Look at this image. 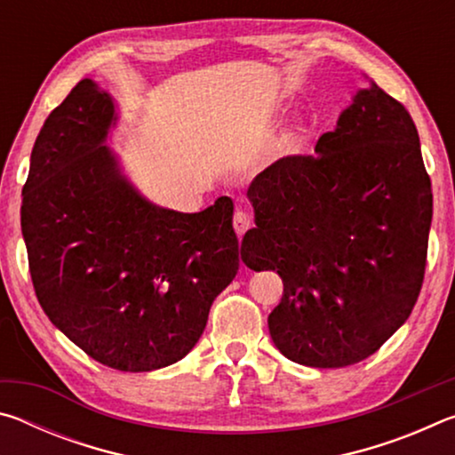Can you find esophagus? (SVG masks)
<instances>
[{
  "label": "esophagus",
  "mask_w": 455,
  "mask_h": 455,
  "mask_svg": "<svg viewBox=\"0 0 455 455\" xmlns=\"http://www.w3.org/2000/svg\"><path fill=\"white\" fill-rule=\"evenodd\" d=\"M233 227H235V230H236V235H238V236H243V235L246 233V230L251 228V217H249V214H246L244 211L238 209V211L235 212Z\"/></svg>",
  "instance_id": "esophagus-1"
}]
</instances>
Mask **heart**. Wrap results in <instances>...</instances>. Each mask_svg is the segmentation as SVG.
Segmentation results:
<instances>
[{
  "label": "heart",
  "mask_w": 455,
  "mask_h": 455,
  "mask_svg": "<svg viewBox=\"0 0 455 455\" xmlns=\"http://www.w3.org/2000/svg\"><path fill=\"white\" fill-rule=\"evenodd\" d=\"M299 144H301V128L295 126L281 136L279 144H276V152H279L281 156H287V154L299 148Z\"/></svg>",
  "instance_id": "1"
}]
</instances>
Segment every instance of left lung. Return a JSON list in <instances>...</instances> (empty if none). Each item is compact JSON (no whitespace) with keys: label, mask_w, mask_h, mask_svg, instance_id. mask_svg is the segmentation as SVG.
<instances>
[{"label":"left lung","mask_w":455,"mask_h":455,"mask_svg":"<svg viewBox=\"0 0 455 455\" xmlns=\"http://www.w3.org/2000/svg\"><path fill=\"white\" fill-rule=\"evenodd\" d=\"M257 228L243 263L283 279L273 343L309 367H347L381 347L418 301L431 180L410 112L377 84L357 92L315 154L284 156L251 182Z\"/></svg>","instance_id":"8db88e82"}]
</instances>
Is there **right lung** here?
Wrapping results in <instances>:
<instances>
[{"instance_id":"1","label":"right lung","mask_w":455,"mask_h":455,"mask_svg":"<svg viewBox=\"0 0 455 455\" xmlns=\"http://www.w3.org/2000/svg\"><path fill=\"white\" fill-rule=\"evenodd\" d=\"M112 98L76 84L45 118L21 200L29 275L44 313L92 359L120 371L180 361L238 271L233 200L203 212L150 204L104 146Z\"/></svg>"}]
</instances>
